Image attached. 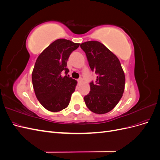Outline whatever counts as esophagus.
Segmentation results:
<instances>
[{
	"label": "esophagus",
	"mask_w": 160,
	"mask_h": 160,
	"mask_svg": "<svg viewBox=\"0 0 160 160\" xmlns=\"http://www.w3.org/2000/svg\"><path fill=\"white\" fill-rule=\"evenodd\" d=\"M77 81H78L79 83H82V82H83V79L79 78L78 80H77Z\"/></svg>",
	"instance_id": "esophagus-1"
}]
</instances>
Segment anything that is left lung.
I'll return each mask as SVG.
<instances>
[{
	"label": "left lung",
	"instance_id": "obj_1",
	"mask_svg": "<svg viewBox=\"0 0 160 160\" xmlns=\"http://www.w3.org/2000/svg\"><path fill=\"white\" fill-rule=\"evenodd\" d=\"M80 47L88 58L91 71L97 76L90 83L91 91L84 97L85 104L95 113L112 110L123 95L125 78L118 58L102 43L91 41Z\"/></svg>",
	"mask_w": 160,
	"mask_h": 160
}]
</instances>
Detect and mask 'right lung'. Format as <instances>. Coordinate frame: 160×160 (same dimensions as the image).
<instances>
[{"mask_svg":"<svg viewBox=\"0 0 160 160\" xmlns=\"http://www.w3.org/2000/svg\"><path fill=\"white\" fill-rule=\"evenodd\" d=\"M79 43L60 38L55 41L38 57L32 73L36 97L41 104L52 112L60 111L69 105L75 90L76 80L69 77L67 62L71 53ZM66 75L62 77L61 72Z\"/></svg>","mask_w":160,"mask_h":160,"instance_id":"obj_1","label":"right lung"}]
</instances>
